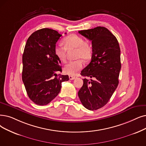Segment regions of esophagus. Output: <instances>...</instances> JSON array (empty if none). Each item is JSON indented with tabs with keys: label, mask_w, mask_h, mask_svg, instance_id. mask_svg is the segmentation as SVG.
<instances>
[{
	"label": "esophagus",
	"mask_w": 146,
	"mask_h": 146,
	"mask_svg": "<svg viewBox=\"0 0 146 146\" xmlns=\"http://www.w3.org/2000/svg\"><path fill=\"white\" fill-rule=\"evenodd\" d=\"M69 80H74L75 78V76H74V75H69Z\"/></svg>",
	"instance_id": "esophagus-1"
}]
</instances>
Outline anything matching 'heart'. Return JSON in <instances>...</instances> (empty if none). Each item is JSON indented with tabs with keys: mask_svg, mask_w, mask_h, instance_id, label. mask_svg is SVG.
<instances>
[{
	"mask_svg": "<svg viewBox=\"0 0 146 146\" xmlns=\"http://www.w3.org/2000/svg\"><path fill=\"white\" fill-rule=\"evenodd\" d=\"M64 47L56 45L54 53L57 58L61 62L66 60V50L76 49L75 57L78 59L75 61L68 62L64 66V72L69 75H74L83 68L84 63L83 60L87 61L91 59L92 56V46L84 39L77 35L71 34L63 38L62 40Z\"/></svg>",
	"mask_w": 146,
	"mask_h": 146,
	"instance_id": "1",
	"label": "heart"
}]
</instances>
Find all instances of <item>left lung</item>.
I'll use <instances>...</instances> for the list:
<instances>
[{
  "instance_id": "left-lung-1",
  "label": "left lung",
  "mask_w": 146,
  "mask_h": 146,
  "mask_svg": "<svg viewBox=\"0 0 146 146\" xmlns=\"http://www.w3.org/2000/svg\"><path fill=\"white\" fill-rule=\"evenodd\" d=\"M92 41V56L90 63L81 72L84 78L78 93L83 106L96 110L106 105L119 84L121 69L120 49L115 36L106 27L78 31Z\"/></svg>"
}]
</instances>
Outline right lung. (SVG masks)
<instances>
[{"mask_svg":"<svg viewBox=\"0 0 146 146\" xmlns=\"http://www.w3.org/2000/svg\"><path fill=\"white\" fill-rule=\"evenodd\" d=\"M62 35L44 28L33 32L28 38L23 54L22 80L29 98L39 106L49 104L59 94L62 83L69 80L62 72L60 61L54 48Z\"/></svg>","mask_w":146,"mask_h":146,"instance_id":"add662e5","label":"right lung"}]
</instances>
